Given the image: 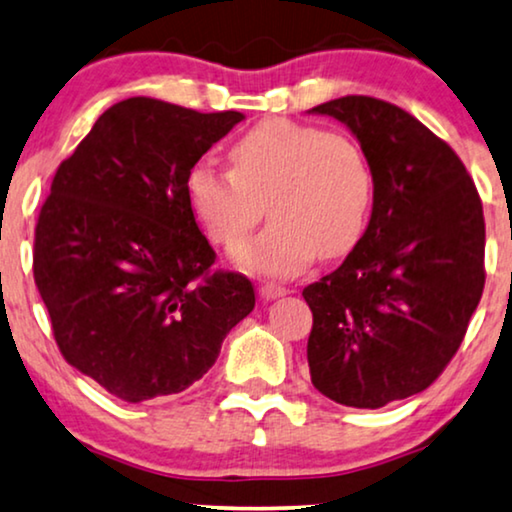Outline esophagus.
I'll use <instances>...</instances> for the list:
<instances>
[{
  "label": "esophagus",
  "instance_id": "1",
  "mask_svg": "<svg viewBox=\"0 0 512 512\" xmlns=\"http://www.w3.org/2000/svg\"><path fill=\"white\" fill-rule=\"evenodd\" d=\"M289 293V289H284V286H277V284H261L258 286V296L263 300H275V298H282Z\"/></svg>",
  "mask_w": 512,
  "mask_h": 512
}]
</instances>
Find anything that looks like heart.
Returning <instances> with one entry per match:
<instances>
[{
    "mask_svg": "<svg viewBox=\"0 0 512 512\" xmlns=\"http://www.w3.org/2000/svg\"><path fill=\"white\" fill-rule=\"evenodd\" d=\"M230 172L191 167L186 198L209 240L230 247L261 221L263 233L237 244L233 261L265 277H289L314 254L333 258L366 228L373 174L359 146L340 132H321L289 118H270L228 151Z\"/></svg>",
    "mask_w": 512,
    "mask_h": 512,
    "instance_id": "1",
    "label": "heart"
}]
</instances>
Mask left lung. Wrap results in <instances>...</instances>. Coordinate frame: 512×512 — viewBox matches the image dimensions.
<instances>
[{
  "label": "left lung",
  "mask_w": 512,
  "mask_h": 512,
  "mask_svg": "<svg viewBox=\"0 0 512 512\" xmlns=\"http://www.w3.org/2000/svg\"><path fill=\"white\" fill-rule=\"evenodd\" d=\"M310 114L347 125L373 174L366 233L303 291L312 384L384 408L429 387L464 340L485 286L482 202L457 153L408 111L347 95Z\"/></svg>",
  "instance_id": "obj_1"
}]
</instances>
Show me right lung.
Instances as JSON below:
<instances>
[{"label":"right lung","mask_w":512,"mask_h":512,"mask_svg":"<svg viewBox=\"0 0 512 512\" xmlns=\"http://www.w3.org/2000/svg\"><path fill=\"white\" fill-rule=\"evenodd\" d=\"M244 118L130 97L62 160L34 235V282L65 359L128 403L179 394L254 310L186 198L191 167Z\"/></svg>","instance_id":"1"}]
</instances>
